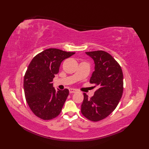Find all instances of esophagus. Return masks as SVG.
<instances>
[{"instance_id":"esophagus-1","label":"esophagus","mask_w":149,"mask_h":149,"mask_svg":"<svg viewBox=\"0 0 149 149\" xmlns=\"http://www.w3.org/2000/svg\"><path fill=\"white\" fill-rule=\"evenodd\" d=\"M69 91L70 93H75L77 91V90L74 89V88H70L69 89Z\"/></svg>"}]
</instances>
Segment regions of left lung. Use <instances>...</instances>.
Returning a JSON list of instances; mask_svg holds the SVG:
<instances>
[{
  "instance_id": "1",
  "label": "left lung",
  "mask_w": 149,
  "mask_h": 149,
  "mask_svg": "<svg viewBox=\"0 0 149 149\" xmlns=\"http://www.w3.org/2000/svg\"><path fill=\"white\" fill-rule=\"evenodd\" d=\"M86 54L95 65L90 83L99 88L91 98L83 93L81 113L89 120L98 122L109 116L118 106L123 90V73L118 63L109 53L97 50Z\"/></svg>"
}]
</instances>
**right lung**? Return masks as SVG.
<instances>
[{
  "mask_svg": "<svg viewBox=\"0 0 149 149\" xmlns=\"http://www.w3.org/2000/svg\"><path fill=\"white\" fill-rule=\"evenodd\" d=\"M74 54L48 49L38 54L29 63L24 75V93L31 110L38 118L52 120L61 113L69 91H56L52 82L61 62Z\"/></svg>",
  "mask_w": 149,
  "mask_h": 149,
  "instance_id": "obj_1",
  "label": "right lung"
}]
</instances>
